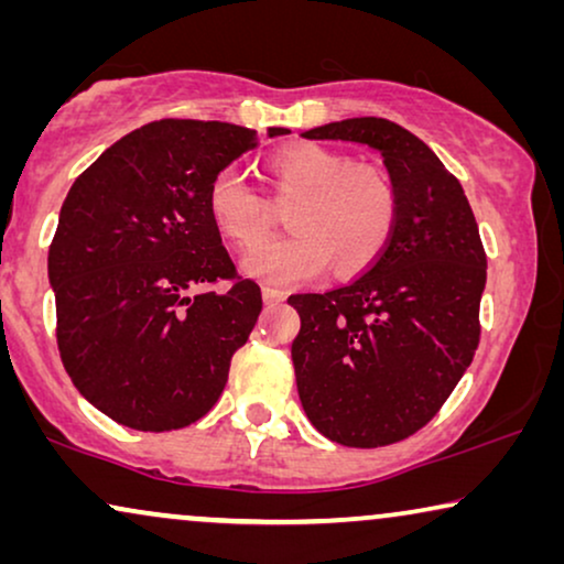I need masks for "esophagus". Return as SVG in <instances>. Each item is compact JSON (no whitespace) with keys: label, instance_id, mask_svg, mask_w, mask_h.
Returning <instances> with one entry per match:
<instances>
[{"label":"esophagus","instance_id":"34e87169","mask_svg":"<svg viewBox=\"0 0 564 564\" xmlns=\"http://www.w3.org/2000/svg\"><path fill=\"white\" fill-rule=\"evenodd\" d=\"M261 297H264L267 305H280L284 300V292L274 290V288H264V290H261Z\"/></svg>","mask_w":564,"mask_h":564}]
</instances>
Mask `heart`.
I'll return each mask as SVG.
<instances>
[{
	"label": "heart",
	"instance_id": "obj_1",
	"mask_svg": "<svg viewBox=\"0 0 564 564\" xmlns=\"http://www.w3.org/2000/svg\"><path fill=\"white\" fill-rule=\"evenodd\" d=\"M276 197H295L284 223L292 234L259 246L243 261L251 276L295 284L334 269L338 276L365 272L380 259L398 223V189L382 166L354 161L318 143H292L264 161ZM207 215L230 243L251 249L269 230L267 199L236 169L207 184Z\"/></svg>",
	"mask_w": 564,
	"mask_h": 564
}]
</instances>
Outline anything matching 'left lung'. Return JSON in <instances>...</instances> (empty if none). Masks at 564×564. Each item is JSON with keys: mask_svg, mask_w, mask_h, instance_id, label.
<instances>
[{"mask_svg": "<svg viewBox=\"0 0 564 564\" xmlns=\"http://www.w3.org/2000/svg\"><path fill=\"white\" fill-rule=\"evenodd\" d=\"M311 141L380 151L398 189V223L372 267L328 292L292 295L300 403L323 436L375 449L438 413L480 344L488 276L480 230L459 180L421 138L384 118L305 130Z\"/></svg>", "mask_w": 564, "mask_h": 564, "instance_id": "obj_1", "label": "left lung"}]
</instances>
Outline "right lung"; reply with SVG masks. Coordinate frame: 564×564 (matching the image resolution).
I'll list each match as a JSON object with an SVG mask.
<instances>
[{"instance_id": "1", "label": "right lung", "mask_w": 564, "mask_h": 564, "mask_svg": "<svg viewBox=\"0 0 564 564\" xmlns=\"http://www.w3.org/2000/svg\"><path fill=\"white\" fill-rule=\"evenodd\" d=\"M257 143L230 122L156 120L68 189L48 249L61 361L122 426L159 434L203 419L257 326L259 284L236 272L207 215V184Z\"/></svg>"}]
</instances>
